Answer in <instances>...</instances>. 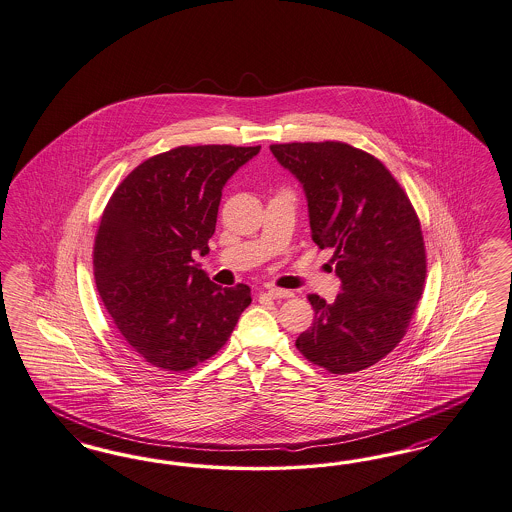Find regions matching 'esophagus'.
Instances as JSON below:
<instances>
[{
    "label": "esophagus",
    "mask_w": 512,
    "mask_h": 512,
    "mask_svg": "<svg viewBox=\"0 0 512 512\" xmlns=\"http://www.w3.org/2000/svg\"><path fill=\"white\" fill-rule=\"evenodd\" d=\"M266 293H268V297H272V299H289V297H293V291L274 286L266 287Z\"/></svg>",
    "instance_id": "34e87169"
}]
</instances>
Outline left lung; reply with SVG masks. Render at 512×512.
Masks as SVG:
<instances>
[{"label": "left lung", "mask_w": 512, "mask_h": 512, "mask_svg": "<svg viewBox=\"0 0 512 512\" xmlns=\"http://www.w3.org/2000/svg\"><path fill=\"white\" fill-rule=\"evenodd\" d=\"M305 188L312 240L331 249L343 291L308 295L314 324L295 347L337 375L362 371L398 347L423 295L427 253L419 217L389 169L341 141L270 144Z\"/></svg>", "instance_id": "left-lung-1"}]
</instances>
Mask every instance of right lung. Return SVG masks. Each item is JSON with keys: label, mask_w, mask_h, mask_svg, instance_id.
I'll return each mask as SVG.
<instances>
[{"label": "right lung", "mask_w": 512, "mask_h": 512, "mask_svg": "<svg viewBox=\"0 0 512 512\" xmlns=\"http://www.w3.org/2000/svg\"><path fill=\"white\" fill-rule=\"evenodd\" d=\"M261 146H177L137 165L110 196L93 274L123 341L144 362L181 373L217 354L251 303L194 265L215 232L223 186Z\"/></svg>", "instance_id": "right-lung-1"}]
</instances>
